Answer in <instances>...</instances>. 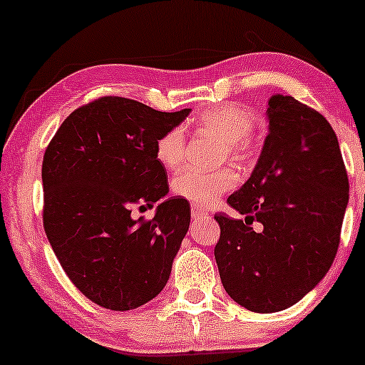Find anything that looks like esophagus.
Instances as JSON below:
<instances>
[{"mask_svg": "<svg viewBox=\"0 0 365 365\" xmlns=\"http://www.w3.org/2000/svg\"><path fill=\"white\" fill-rule=\"evenodd\" d=\"M191 216H192V219H199V217H206V216H209V214H207V211H204V209H201V207L192 206Z\"/></svg>", "mask_w": 365, "mask_h": 365, "instance_id": "1", "label": "esophagus"}]
</instances>
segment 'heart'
Listing matches in <instances>:
<instances>
[{"label":"heart","instance_id":"b5f03b06","mask_svg":"<svg viewBox=\"0 0 365 365\" xmlns=\"http://www.w3.org/2000/svg\"><path fill=\"white\" fill-rule=\"evenodd\" d=\"M194 126L201 131L211 133L221 139L227 153L237 161H244L251 151L249 136L256 128V116L244 106L234 103H224L209 108L194 119ZM186 148V134L182 128H171L158 138L154 153L156 159L166 169H174L182 161ZM236 173L229 168L216 171H199L182 169L173 179V191L176 196L191 201L199 206H209L224 192L236 186Z\"/></svg>","mask_w":365,"mask_h":365}]
</instances>
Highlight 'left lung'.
Listing matches in <instances>:
<instances>
[{
	"label": "left lung",
	"mask_w": 365,
	"mask_h": 365,
	"mask_svg": "<svg viewBox=\"0 0 365 365\" xmlns=\"http://www.w3.org/2000/svg\"><path fill=\"white\" fill-rule=\"evenodd\" d=\"M267 119L251 178L227 197L246 219L214 216L222 286L259 314L294 306L321 282L337 254L349 202L347 171L327 119L282 94L269 99ZM252 222H262L261 232Z\"/></svg>",
	"instance_id": "1"
}]
</instances>
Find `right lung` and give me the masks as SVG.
Returning <instances> with one entry per match:
<instances>
[{"label":"right lung","mask_w":365,"mask_h":365,"mask_svg":"<svg viewBox=\"0 0 365 365\" xmlns=\"http://www.w3.org/2000/svg\"><path fill=\"white\" fill-rule=\"evenodd\" d=\"M191 109L163 113L104 96L64 119L43 158V226L71 282L94 304L131 311L166 286L191 221V206L169 197L151 221L133 219L169 192L154 146Z\"/></svg>","instance_id":"obj_1"}]
</instances>
